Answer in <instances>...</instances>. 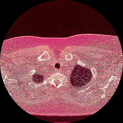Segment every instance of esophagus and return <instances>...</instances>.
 <instances>
[{"label": "esophagus", "instance_id": "esophagus-1", "mask_svg": "<svg viewBox=\"0 0 123 123\" xmlns=\"http://www.w3.org/2000/svg\"><path fill=\"white\" fill-rule=\"evenodd\" d=\"M55 72H59L60 70L57 69H55Z\"/></svg>", "mask_w": 123, "mask_h": 123}]
</instances>
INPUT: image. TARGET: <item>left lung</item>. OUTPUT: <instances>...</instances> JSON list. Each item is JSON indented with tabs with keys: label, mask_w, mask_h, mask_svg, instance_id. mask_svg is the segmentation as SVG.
Listing matches in <instances>:
<instances>
[{
	"label": "left lung",
	"mask_w": 123,
	"mask_h": 123,
	"mask_svg": "<svg viewBox=\"0 0 123 123\" xmlns=\"http://www.w3.org/2000/svg\"><path fill=\"white\" fill-rule=\"evenodd\" d=\"M93 74L87 66L75 65L69 77L70 83L76 89H81L92 80Z\"/></svg>",
	"instance_id": "8db88e82"
}]
</instances>
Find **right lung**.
Segmentation results:
<instances>
[{
    "label": "right lung",
    "instance_id": "obj_1",
    "mask_svg": "<svg viewBox=\"0 0 123 123\" xmlns=\"http://www.w3.org/2000/svg\"><path fill=\"white\" fill-rule=\"evenodd\" d=\"M46 75H44V74L40 73L39 72H38L37 73L33 74L32 77V80L37 84L42 83Z\"/></svg>",
    "mask_w": 123,
    "mask_h": 123
}]
</instances>
